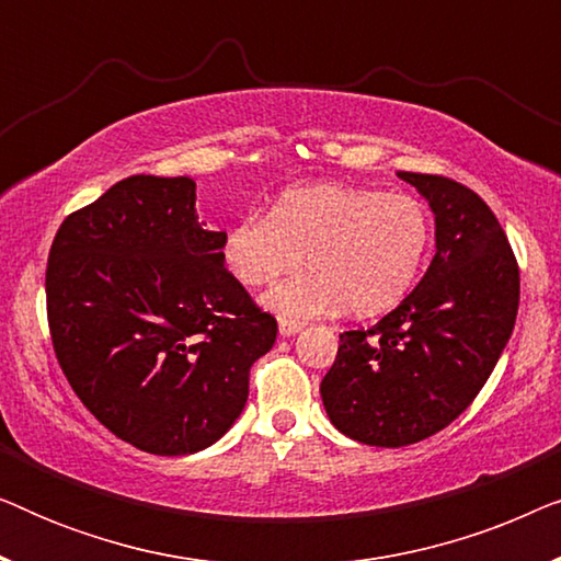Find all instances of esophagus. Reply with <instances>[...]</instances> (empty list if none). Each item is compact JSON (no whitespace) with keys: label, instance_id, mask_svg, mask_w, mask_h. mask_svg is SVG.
Listing matches in <instances>:
<instances>
[{"label":"esophagus","instance_id":"obj_1","mask_svg":"<svg viewBox=\"0 0 561 561\" xmlns=\"http://www.w3.org/2000/svg\"><path fill=\"white\" fill-rule=\"evenodd\" d=\"M304 329V324H296V321H278V332H280V336H294V334H298Z\"/></svg>","mask_w":561,"mask_h":561}]
</instances>
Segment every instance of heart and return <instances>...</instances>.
<instances>
[{
  "label": "heart",
  "mask_w": 561,
  "mask_h": 561,
  "mask_svg": "<svg viewBox=\"0 0 561 561\" xmlns=\"http://www.w3.org/2000/svg\"><path fill=\"white\" fill-rule=\"evenodd\" d=\"M432 244L426 206L409 194L347 183L288 188L267 217H242L221 240L229 275L248 288L271 286L301 265L263 306L283 321L304 324L347 306L375 317L401 304L419 280Z\"/></svg>",
  "instance_id": "heart-1"
}]
</instances>
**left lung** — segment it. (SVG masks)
Listing matches in <instances>:
<instances>
[{
    "label": "left lung",
    "instance_id": "1",
    "mask_svg": "<svg viewBox=\"0 0 561 561\" xmlns=\"http://www.w3.org/2000/svg\"><path fill=\"white\" fill-rule=\"evenodd\" d=\"M398 179L428 202L436 255L378 324L340 334L321 380L329 421L370 447L416 444L474 401L511 340L520 294L503 227L474 191L442 175Z\"/></svg>",
    "mask_w": 561,
    "mask_h": 561
}]
</instances>
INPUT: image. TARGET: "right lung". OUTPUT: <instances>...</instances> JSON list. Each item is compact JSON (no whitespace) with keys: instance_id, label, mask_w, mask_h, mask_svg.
<instances>
[{"instance_id":"1","label":"right lung","mask_w":561,"mask_h":561,"mask_svg":"<svg viewBox=\"0 0 561 561\" xmlns=\"http://www.w3.org/2000/svg\"><path fill=\"white\" fill-rule=\"evenodd\" d=\"M188 175H129L60 225L45 296L53 350L81 403L160 457L225 436L278 324L225 271Z\"/></svg>"}]
</instances>
